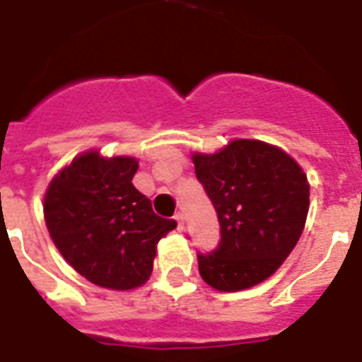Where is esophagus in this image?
Returning a JSON list of instances; mask_svg holds the SVG:
<instances>
[{
	"label": "esophagus",
	"instance_id": "obj_1",
	"mask_svg": "<svg viewBox=\"0 0 362 362\" xmlns=\"http://www.w3.org/2000/svg\"><path fill=\"white\" fill-rule=\"evenodd\" d=\"M175 221H177V230L183 231L185 230V215L183 213H175V216H173Z\"/></svg>",
	"mask_w": 362,
	"mask_h": 362
}]
</instances>
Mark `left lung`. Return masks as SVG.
Wrapping results in <instances>:
<instances>
[{"mask_svg":"<svg viewBox=\"0 0 362 362\" xmlns=\"http://www.w3.org/2000/svg\"><path fill=\"white\" fill-rule=\"evenodd\" d=\"M196 177L215 205L221 243L198 254L202 279L218 291H241L269 279L305 230L310 185L280 147L233 140L192 155Z\"/></svg>","mask_w":362,"mask_h":362,"instance_id":"left-lung-1","label":"left lung"}]
</instances>
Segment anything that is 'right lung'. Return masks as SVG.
Returning <instances> with one entry per match:
<instances>
[{"label":"right lung","instance_id":"obj_1","mask_svg":"<svg viewBox=\"0 0 362 362\" xmlns=\"http://www.w3.org/2000/svg\"><path fill=\"white\" fill-rule=\"evenodd\" d=\"M134 157L78 155L45 194L46 228L76 273L108 290H134L153 271L158 241L177 222L155 215L132 185Z\"/></svg>","mask_w":362,"mask_h":362}]
</instances>
